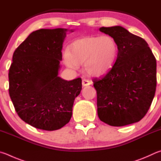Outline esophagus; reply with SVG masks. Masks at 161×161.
<instances>
[{"label":"esophagus","instance_id":"1","mask_svg":"<svg viewBox=\"0 0 161 161\" xmlns=\"http://www.w3.org/2000/svg\"><path fill=\"white\" fill-rule=\"evenodd\" d=\"M82 84L83 86H89L91 85V81H90L89 80H88V79H83L82 80Z\"/></svg>","mask_w":161,"mask_h":161}]
</instances>
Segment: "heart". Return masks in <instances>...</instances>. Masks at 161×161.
<instances>
[{
    "label": "heart",
    "instance_id": "b5f03b06",
    "mask_svg": "<svg viewBox=\"0 0 161 161\" xmlns=\"http://www.w3.org/2000/svg\"><path fill=\"white\" fill-rule=\"evenodd\" d=\"M117 52V44L110 36H84L70 44V52H64V60L68 67L74 69L84 63L88 74L100 75L114 64Z\"/></svg>",
    "mask_w": 161,
    "mask_h": 161
}]
</instances>
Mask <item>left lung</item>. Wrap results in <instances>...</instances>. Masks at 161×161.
Returning <instances> with one entry per match:
<instances>
[{"label":"left lung","instance_id":"obj_1","mask_svg":"<svg viewBox=\"0 0 161 161\" xmlns=\"http://www.w3.org/2000/svg\"><path fill=\"white\" fill-rule=\"evenodd\" d=\"M117 44V57L103 75L92 79L102 122L122 126L140 121L156 88V59L144 39L121 26L100 27Z\"/></svg>","mask_w":161,"mask_h":161}]
</instances>
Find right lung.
<instances>
[{
  "mask_svg": "<svg viewBox=\"0 0 161 161\" xmlns=\"http://www.w3.org/2000/svg\"><path fill=\"white\" fill-rule=\"evenodd\" d=\"M66 32L36 30L13 53L8 73L10 99L21 119L36 129L57 130L69 123L82 89L80 78L68 81L58 76Z\"/></svg>",
  "mask_w": 161,
  "mask_h": 161,
  "instance_id": "obj_1",
  "label": "right lung"
}]
</instances>
